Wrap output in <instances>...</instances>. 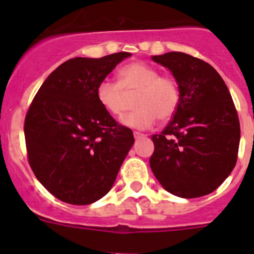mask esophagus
<instances>
[{
    "instance_id": "obj_1",
    "label": "esophagus",
    "mask_w": 254,
    "mask_h": 254,
    "mask_svg": "<svg viewBox=\"0 0 254 254\" xmlns=\"http://www.w3.org/2000/svg\"><path fill=\"white\" fill-rule=\"evenodd\" d=\"M134 137H135V139H141V137H146V135L145 134H141V132L135 131L134 132Z\"/></svg>"
}]
</instances>
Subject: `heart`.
I'll use <instances>...</instances> for the list:
<instances>
[{
  "instance_id": "heart-1",
  "label": "heart",
  "mask_w": 254,
  "mask_h": 254,
  "mask_svg": "<svg viewBox=\"0 0 254 254\" xmlns=\"http://www.w3.org/2000/svg\"><path fill=\"white\" fill-rule=\"evenodd\" d=\"M135 97L136 109L122 118L125 127L145 130L156 120H168L181 103V88L172 76L160 75V70L141 61L123 66L119 82L103 79L97 86L96 96L102 108L113 117H120Z\"/></svg>"
}]
</instances>
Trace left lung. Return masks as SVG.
<instances>
[{"label": "left lung", "mask_w": 254, "mask_h": 254, "mask_svg": "<svg viewBox=\"0 0 254 254\" xmlns=\"http://www.w3.org/2000/svg\"><path fill=\"white\" fill-rule=\"evenodd\" d=\"M181 88V103L167 127L152 135L150 166L161 186L181 198L212 193L234 170L240 120L224 79L211 65L172 51L152 56Z\"/></svg>", "instance_id": "obj_1"}]
</instances>
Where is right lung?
<instances>
[{
	"label": "right lung",
	"mask_w": 254,
	"mask_h": 254,
	"mask_svg": "<svg viewBox=\"0 0 254 254\" xmlns=\"http://www.w3.org/2000/svg\"><path fill=\"white\" fill-rule=\"evenodd\" d=\"M130 53L61 64L35 94L24 120L28 161L38 181L72 205L103 198L134 143L129 127L102 108L96 91Z\"/></svg>",
	"instance_id": "obj_1"
}]
</instances>
